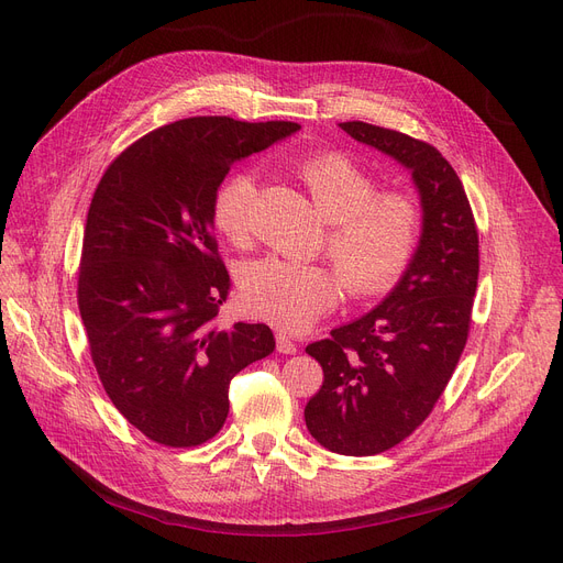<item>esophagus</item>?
Wrapping results in <instances>:
<instances>
[{
    "mask_svg": "<svg viewBox=\"0 0 563 563\" xmlns=\"http://www.w3.org/2000/svg\"><path fill=\"white\" fill-rule=\"evenodd\" d=\"M276 349L280 351V353H285V356H291V353H297L299 351V346L291 342V338L287 335V333H283V331H278L276 333Z\"/></svg>",
    "mask_w": 563,
    "mask_h": 563,
    "instance_id": "34e87169",
    "label": "esophagus"
}]
</instances>
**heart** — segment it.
<instances>
[{"label": "heart", "mask_w": 563, "mask_h": 563, "mask_svg": "<svg viewBox=\"0 0 563 563\" xmlns=\"http://www.w3.org/2000/svg\"><path fill=\"white\" fill-rule=\"evenodd\" d=\"M297 175L329 221L327 251L351 297L390 289L418 249L420 210L406 194H376L372 177L342 153H319L297 164ZM255 183L234 173L214 196V225L230 242L246 236V212ZM242 294L249 310L285 331H306L340 299L335 274L323 264L276 255L246 266Z\"/></svg>", "instance_id": "b5f03b06"}]
</instances>
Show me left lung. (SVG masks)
<instances>
[{"label":"left lung","mask_w":563,"mask_h":563,"mask_svg":"<svg viewBox=\"0 0 563 563\" xmlns=\"http://www.w3.org/2000/svg\"><path fill=\"white\" fill-rule=\"evenodd\" d=\"M358 143L410 170L422 230L397 285L376 308L306 346L323 369L306 406L321 448L374 456L416 431L463 353L479 276V236L463 185L433 145L363 121L340 123Z\"/></svg>","instance_id":"8db88e82"}]
</instances>
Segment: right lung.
<instances>
[{
	"instance_id": "right-lung-1",
	"label": "right lung",
	"mask_w": 563,
	"mask_h": 563,
	"mask_svg": "<svg viewBox=\"0 0 563 563\" xmlns=\"http://www.w3.org/2000/svg\"><path fill=\"white\" fill-rule=\"evenodd\" d=\"M299 123L196 115L132 143L107 168L84 225L79 314L121 416L166 448H196L228 418L234 374L276 346L266 323L219 327L230 276L214 196L230 166Z\"/></svg>"
}]
</instances>
